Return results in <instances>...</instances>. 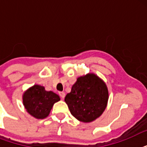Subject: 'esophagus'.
<instances>
[{
	"label": "esophagus",
	"instance_id": "obj_1",
	"mask_svg": "<svg viewBox=\"0 0 147 147\" xmlns=\"http://www.w3.org/2000/svg\"><path fill=\"white\" fill-rule=\"evenodd\" d=\"M59 96L61 97V98H62V99H63V98H65V92H59Z\"/></svg>",
	"mask_w": 147,
	"mask_h": 147
}]
</instances>
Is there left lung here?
<instances>
[{
	"instance_id": "1",
	"label": "left lung",
	"mask_w": 147,
	"mask_h": 147,
	"mask_svg": "<svg viewBox=\"0 0 147 147\" xmlns=\"http://www.w3.org/2000/svg\"><path fill=\"white\" fill-rule=\"evenodd\" d=\"M108 98L106 83L94 73H88L77 78L65 101L74 117L83 123H90L105 111Z\"/></svg>"
}]
</instances>
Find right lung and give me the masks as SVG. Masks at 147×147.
Returning a JSON list of instances; mask_svg holds the SVG:
<instances>
[{
  "label": "right lung",
  "instance_id": "add662e5",
  "mask_svg": "<svg viewBox=\"0 0 147 147\" xmlns=\"http://www.w3.org/2000/svg\"><path fill=\"white\" fill-rule=\"evenodd\" d=\"M23 105L26 112L36 119L49 116L54 104L60 100L59 96L52 91H46L45 87L34 85L23 94Z\"/></svg>",
  "mask_w": 147,
  "mask_h": 147
}]
</instances>
